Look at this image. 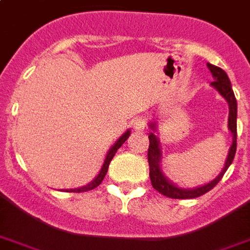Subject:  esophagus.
<instances>
[{"instance_id": "obj_1", "label": "esophagus", "mask_w": 250, "mask_h": 250, "mask_svg": "<svg viewBox=\"0 0 250 250\" xmlns=\"http://www.w3.org/2000/svg\"><path fill=\"white\" fill-rule=\"evenodd\" d=\"M132 125L135 131H139V132H140V131H144L145 127H146V121H145L144 118H136V119L133 121Z\"/></svg>"}]
</instances>
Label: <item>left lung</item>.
I'll use <instances>...</instances> for the list:
<instances>
[{
	"instance_id": "obj_1",
	"label": "left lung",
	"mask_w": 250,
	"mask_h": 250,
	"mask_svg": "<svg viewBox=\"0 0 250 250\" xmlns=\"http://www.w3.org/2000/svg\"><path fill=\"white\" fill-rule=\"evenodd\" d=\"M208 68L211 72V75L214 78L213 83H210V85L215 88L218 90V93L221 94L222 97L225 98L227 104H229V129L232 133V144L229 146V156L226 158L225 166L222 168V171L218 174V176L209 182L208 184L204 186L194 187V188H182V187L176 186L175 183H172L170 179L167 178L165 172L162 171V166H161V161H162V150H161L160 139L157 137L156 132L158 129L156 122H149V128L152 129V132L149 133V149H148V162H149V176H150V182H152L153 188L158 190L160 193H162L166 197L170 198H194L200 197L202 194H205L206 192H209L210 189H213L214 187L217 186L222 176L225 175L229 165L232 164L233 157L236 153V136H237V102L233 94L232 85L229 82V76L225 72V70L217 67L211 63H208Z\"/></svg>"
}]
</instances>
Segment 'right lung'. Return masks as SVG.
<instances>
[{
	"label": "right lung",
	"instance_id": "right-lung-1",
	"mask_svg": "<svg viewBox=\"0 0 250 250\" xmlns=\"http://www.w3.org/2000/svg\"><path fill=\"white\" fill-rule=\"evenodd\" d=\"M129 135H131V131H129V129H127V131H125V132L123 133V135H122V136L119 137L117 141H115V144H114L113 146L109 149V152H107V154H106L105 161H104V165H102L101 170H100V172L97 174V176H96V178H94L92 182L88 183L86 186L80 187V188L66 189V192H86V190L94 189L96 187L100 186L102 180H104V178H105V175H106V172H107V168H109V165H110V162H111V160H113V157L115 156V153H117L118 149L121 148L122 145H123V143H125L127 139H128Z\"/></svg>",
	"mask_w": 250,
	"mask_h": 250
}]
</instances>
